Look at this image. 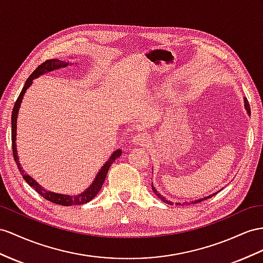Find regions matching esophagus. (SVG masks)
Here are the masks:
<instances>
[{
	"mask_svg": "<svg viewBox=\"0 0 263 263\" xmlns=\"http://www.w3.org/2000/svg\"><path fill=\"white\" fill-rule=\"evenodd\" d=\"M147 141H149V136H147V134L144 132H140V133L136 134V136H134L132 139L133 144H136V145H144L147 143Z\"/></svg>",
	"mask_w": 263,
	"mask_h": 263,
	"instance_id": "34e87169",
	"label": "esophagus"
}]
</instances>
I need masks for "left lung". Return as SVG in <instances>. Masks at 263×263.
Returning a JSON list of instances; mask_svg holds the SVG:
<instances>
[{
	"mask_svg": "<svg viewBox=\"0 0 263 263\" xmlns=\"http://www.w3.org/2000/svg\"><path fill=\"white\" fill-rule=\"evenodd\" d=\"M243 102H245V107H246V110H247L248 116H250V114H251V111H250V105H249V102H248L247 98H243ZM152 190H153L154 194H156V196H157L161 201H163V202H165L166 204H170V205H173V204H174L173 202H171V201H169V200H166V199L162 196V194L159 193V192H158V190L156 189V186H153V184H152ZM218 192H219V191H218ZM218 192H215V193H213V194H210V196H206V197H204V198L197 199V200H194V201L184 202V203H180V202H178V203H176V205H190V204H194V203H199V202H202L203 200H206V199H209V198H212V197L214 196V194H217Z\"/></svg>",
	"mask_w": 263,
	"mask_h": 263,
	"instance_id": "8db88e82",
	"label": "left lung"
}]
</instances>
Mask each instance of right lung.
I'll list each match as a JSON object with an SVG mask.
<instances>
[{
    "mask_svg": "<svg viewBox=\"0 0 263 263\" xmlns=\"http://www.w3.org/2000/svg\"><path fill=\"white\" fill-rule=\"evenodd\" d=\"M70 64H74L71 62H64V61H60L58 59H51L48 60V61H45L44 63H42L41 65H39L35 71L33 72L31 76L29 77V79L26 80V82L23 86V89L20 93V96L16 100V102L14 104V107H13V111H12V119H11V124H12V150H13V157H14V161L17 165V169L20 171V173L22 174L23 179L28 182V184L33 187L39 194H41V196L46 199L48 201L53 202V203L55 204H60V205H78V204H84L87 203V202L91 201L94 197L97 196L98 192L101 190V187L103 185L104 180L106 178V174L107 171H109L111 164L116 161L121 154H122V150L117 149L114 151L111 157L109 158V160L106 161V162L103 164V166L101 167L99 170L98 174L96 176V179L93 180V182L91 183V185L85 189V191L81 192L80 194H77V196H69V194H62V193H57V192H52L44 189L42 187V185H40L39 182L33 179L31 176H29L28 173H26L23 167L20 163L18 161V156H17V150H16V122H17V114H18V110H20V106H21L22 103V100L24 94L26 92V90L29 89V87L32 85L33 80L43 76V74L51 72V71H54V70H59L61 69V67H65Z\"/></svg>",
    "mask_w": 263,
    "mask_h": 263,
    "instance_id": "add662e5",
    "label": "right lung"
}]
</instances>
